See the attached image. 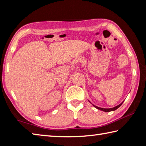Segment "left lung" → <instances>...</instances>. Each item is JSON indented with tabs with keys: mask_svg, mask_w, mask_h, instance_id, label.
<instances>
[{
	"mask_svg": "<svg viewBox=\"0 0 146 146\" xmlns=\"http://www.w3.org/2000/svg\"><path fill=\"white\" fill-rule=\"evenodd\" d=\"M122 103H123V102H122ZM122 103H121L120 105H117V106H116V107H113V108H100V107H97V106H95L94 105H94V106L95 108H97V109H99V110H102V111H106V112H108V111H111L115 110L116 109H117L118 108L120 107L121 106V105L122 104Z\"/></svg>",
	"mask_w": 146,
	"mask_h": 146,
	"instance_id": "obj_1",
	"label": "left lung"
}]
</instances>
